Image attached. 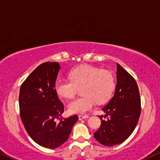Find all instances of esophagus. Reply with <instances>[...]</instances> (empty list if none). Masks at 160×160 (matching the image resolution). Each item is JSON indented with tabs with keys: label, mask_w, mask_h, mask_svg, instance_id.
Returning a JSON list of instances; mask_svg holds the SVG:
<instances>
[{
	"label": "esophagus",
	"mask_w": 160,
	"mask_h": 160,
	"mask_svg": "<svg viewBox=\"0 0 160 160\" xmlns=\"http://www.w3.org/2000/svg\"><path fill=\"white\" fill-rule=\"evenodd\" d=\"M79 120H83V119H86V118H88L89 116H88V115H79Z\"/></svg>",
	"instance_id": "34e87169"
}]
</instances>
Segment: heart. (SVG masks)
Returning <instances> with one entry per match:
<instances>
[{"mask_svg":"<svg viewBox=\"0 0 160 160\" xmlns=\"http://www.w3.org/2000/svg\"><path fill=\"white\" fill-rule=\"evenodd\" d=\"M70 80H58L54 85L60 97L71 99L78 88H81L82 98L75 99L68 105V112L83 114L91 110L95 102L102 103L110 98L114 89V76L107 70L90 65H82L72 69L68 74Z\"/></svg>","mask_w":160,"mask_h":160,"instance_id":"obj_1","label":"heart"}]
</instances>
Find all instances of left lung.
I'll use <instances>...</instances> for the list:
<instances>
[{
    "instance_id": "obj_1",
    "label": "left lung",
    "mask_w": 160,
    "mask_h": 160,
    "mask_svg": "<svg viewBox=\"0 0 160 160\" xmlns=\"http://www.w3.org/2000/svg\"><path fill=\"white\" fill-rule=\"evenodd\" d=\"M141 101L134 78L120 64H117V85L114 97L102 108L108 116L102 117L100 127L94 132V138L100 144L114 146L120 144L132 134L141 113Z\"/></svg>"
}]
</instances>
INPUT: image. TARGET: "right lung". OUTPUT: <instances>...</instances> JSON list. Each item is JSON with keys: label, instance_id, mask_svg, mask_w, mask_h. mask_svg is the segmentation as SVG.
<instances>
[{"label": "right lung", "instance_id": "add662e5", "mask_svg": "<svg viewBox=\"0 0 160 160\" xmlns=\"http://www.w3.org/2000/svg\"><path fill=\"white\" fill-rule=\"evenodd\" d=\"M60 68L57 62H46L35 68L21 85L19 94L20 114L28 134L40 146L56 148L67 140L77 115L56 119L64 106L54 85Z\"/></svg>", "mask_w": 160, "mask_h": 160}]
</instances>
